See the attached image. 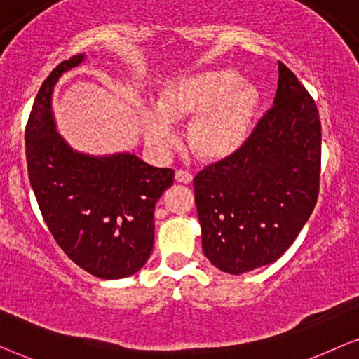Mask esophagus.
<instances>
[{
  "label": "esophagus",
  "instance_id": "34e87169",
  "mask_svg": "<svg viewBox=\"0 0 359 359\" xmlns=\"http://www.w3.org/2000/svg\"><path fill=\"white\" fill-rule=\"evenodd\" d=\"M176 181H178V183H184V184H188V183H191V181H193V175L189 173V171H186V170H178L176 171Z\"/></svg>",
  "mask_w": 359,
  "mask_h": 359
}]
</instances>
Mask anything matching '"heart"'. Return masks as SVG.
Masks as SVG:
<instances>
[{
  "label": "heart",
  "instance_id": "1",
  "mask_svg": "<svg viewBox=\"0 0 359 359\" xmlns=\"http://www.w3.org/2000/svg\"><path fill=\"white\" fill-rule=\"evenodd\" d=\"M258 91L240 83L232 70L199 72L176 80L158 100V114L145 116V134L150 145L166 150L175 145L171 124L196 117L189 144L205 160H225L247 144Z\"/></svg>",
  "mask_w": 359,
  "mask_h": 359
}]
</instances>
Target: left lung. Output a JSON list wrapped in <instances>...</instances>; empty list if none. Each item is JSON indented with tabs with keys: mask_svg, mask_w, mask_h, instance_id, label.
Here are the masks:
<instances>
[{
	"mask_svg": "<svg viewBox=\"0 0 359 359\" xmlns=\"http://www.w3.org/2000/svg\"><path fill=\"white\" fill-rule=\"evenodd\" d=\"M274 104L247 144L194 178L205 258L230 274L281 257L311 217L320 188L322 126L313 97L278 62Z\"/></svg>",
	"mask_w": 359,
	"mask_h": 359,
	"instance_id": "1",
	"label": "left lung"
}]
</instances>
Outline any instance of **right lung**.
Listing matches in <instances>:
<instances>
[{
	"mask_svg": "<svg viewBox=\"0 0 359 359\" xmlns=\"http://www.w3.org/2000/svg\"><path fill=\"white\" fill-rule=\"evenodd\" d=\"M75 55L42 83L26 126L29 181L48 230L67 257L93 276L119 279L139 271L154 250V210L175 171L130 154L83 155L57 134L52 91Z\"/></svg>",
	"mask_w": 359,
	"mask_h": 359,
	"instance_id": "add662e5",
	"label": "right lung"
}]
</instances>
